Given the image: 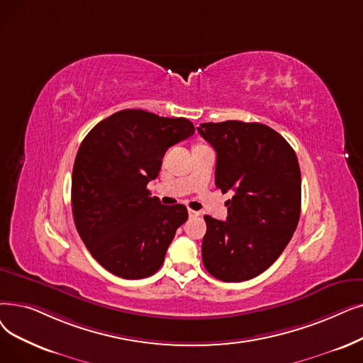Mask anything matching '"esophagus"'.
<instances>
[{"instance_id": "1", "label": "esophagus", "mask_w": 363, "mask_h": 363, "mask_svg": "<svg viewBox=\"0 0 363 363\" xmlns=\"http://www.w3.org/2000/svg\"><path fill=\"white\" fill-rule=\"evenodd\" d=\"M188 216H190V218H197V216H200V212L193 211V209H188Z\"/></svg>"}]
</instances>
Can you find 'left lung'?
I'll return each mask as SVG.
<instances>
[{"mask_svg": "<svg viewBox=\"0 0 363 363\" xmlns=\"http://www.w3.org/2000/svg\"><path fill=\"white\" fill-rule=\"evenodd\" d=\"M216 151L215 184L234 191L227 220L204 215L201 258L223 281L257 277L280 257L301 212V172L286 139L261 123L228 120L197 128Z\"/></svg>", "mask_w": 363, "mask_h": 363, "instance_id": "1", "label": "left lung"}]
</instances>
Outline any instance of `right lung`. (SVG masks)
<instances>
[{
	"label": "right lung",
	"mask_w": 363,
	"mask_h": 363,
	"mask_svg": "<svg viewBox=\"0 0 363 363\" xmlns=\"http://www.w3.org/2000/svg\"><path fill=\"white\" fill-rule=\"evenodd\" d=\"M186 118L123 109L98 123L78 148L71 201L75 227L104 269L123 279H144L160 269L184 204L164 206L148 182L159 175L164 152L190 138Z\"/></svg>",
	"instance_id": "obj_1"
}]
</instances>
